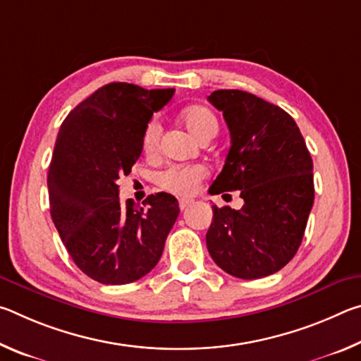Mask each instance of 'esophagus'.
Instances as JSON below:
<instances>
[{"mask_svg":"<svg viewBox=\"0 0 361 361\" xmlns=\"http://www.w3.org/2000/svg\"><path fill=\"white\" fill-rule=\"evenodd\" d=\"M178 204H180V209L181 210H186V209H189V207L194 204V200L192 199H180Z\"/></svg>","mask_w":361,"mask_h":361,"instance_id":"esophagus-1","label":"esophagus"}]
</instances>
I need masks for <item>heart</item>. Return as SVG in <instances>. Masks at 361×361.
I'll return each mask as SVG.
<instances>
[{
  "instance_id": "heart-1",
  "label": "heart",
  "mask_w": 361,
  "mask_h": 361,
  "mask_svg": "<svg viewBox=\"0 0 361 361\" xmlns=\"http://www.w3.org/2000/svg\"><path fill=\"white\" fill-rule=\"evenodd\" d=\"M181 121L188 127V130L199 140L218 130L216 118L212 111L202 106L185 109L181 114ZM161 130V124L156 119H152L146 126L143 133V149L146 154H154L157 151ZM205 175L207 170L200 164H175V166H170L159 175V185L173 194L189 195L197 189L200 181L205 178Z\"/></svg>"
}]
</instances>
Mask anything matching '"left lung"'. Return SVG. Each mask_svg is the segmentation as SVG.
<instances>
[{
    "instance_id": "obj_1",
    "label": "left lung",
    "mask_w": 361,
    "mask_h": 361,
    "mask_svg": "<svg viewBox=\"0 0 361 361\" xmlns=\"http://www.w3.org/2000/svg\"><path fill=\"white\" fill-rule=\"evenodd\" d=\"M231 148L209 192L240 189L243 207L218 209L207 232L213 261L231 276L253 280L288 264L302 242L314 205V164L295 119L243 90H215Z\"/></svg>"
}]
</instances>
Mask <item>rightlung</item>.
<instances>
[{
	"label": "right lung",
	"mask_w": 361,
	"mask_h": 361,
	"mask_svg": "<svg viewBox=\"0 0 361 361\" xmlns=\"http://www.w3.org/2000/svg\"><path fill=\"white\" fill-rule=\"evenodd\" d=\"M175 89L111 82L70 111L60 126L47 173L52 221L71 259L103 285L146 276L159 259L180 207L172 194L143 205L121 204L119 176L143 151V133Z\"/></svg>",
	"instance_id": "right-lung-1"
}]
</instances>
